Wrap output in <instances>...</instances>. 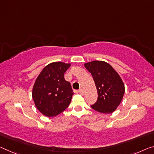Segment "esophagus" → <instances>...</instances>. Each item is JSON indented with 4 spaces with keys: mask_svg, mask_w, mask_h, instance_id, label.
Segmentation results:
<instances>
[{
    "mask_svg": "<svg viewBox=\"0 0 154 154\" xmlns=\"http://www.w3.org/2000/svg\"><path fill=\"white\" fill-rule=\"evenodd\" d=\"M79 93L80 94V95H83V94H84L83 89H80L79 90Z\"/></svg>",
    "mask_w": 154,
    "mask_h": 154,
    "instance_id": "esophagus-1",
    "label": "esophagus"
}]
</instances>
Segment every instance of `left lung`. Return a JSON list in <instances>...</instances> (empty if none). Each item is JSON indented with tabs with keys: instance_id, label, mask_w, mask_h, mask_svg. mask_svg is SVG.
I'll list each match as a JSON object with an SVG mask.
<instances>
[{
	"instance_id": "obj_1",
	"label": "left lung",
	"mask_w": 154,
	"mask_h": 154,
	"mask_svg": "<svg viewBox=\"0 0 154 154\" xmlns=\"http://www.w3.org/2000/svg\"><path fill=\"white\" fill-rule=\"evenodd\" d=\"M95 82L98 99L91 107L103 113L114 112L125 94V85L118 73L107 63L94 60L85 64Z\"/></svg>"
}]
</instances>
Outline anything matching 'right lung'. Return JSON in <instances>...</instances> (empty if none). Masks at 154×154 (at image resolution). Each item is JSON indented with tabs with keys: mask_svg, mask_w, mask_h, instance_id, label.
Listing matches in <instances>:
<instances>
[{
	"mask_svg": "<svg viewBox=\"0 0 154 154\" xmlns=\"http://www.w3.org/2000/svg\"><path fill=\"white\" fill-rule=\"evenodd\" d=\"M70 64L55 62L47 65L35 81L32 98L36 108L48 117L56 116L68 107L74 91L64 74Z\"/></svg>",
	"mask_w": 154,
	"mask_h": 154,
	"instance_id": "right-lung-1",
	"label": "right lung"
}]
</instances>
